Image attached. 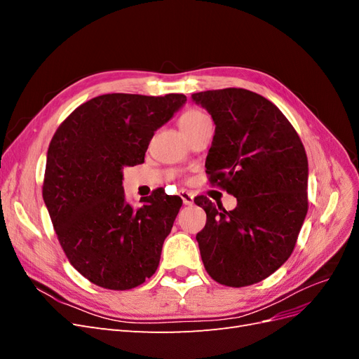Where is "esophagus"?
I'll use <instances>...</instances> for the list:
<instances>
[{
    "label": "esophagus",
    "instance_id": "34e87169",
    "mask_svg": "<svg viewBox=\"0 0 359 359\" xmlns=\"http://www.w3.org/2000/svg\"><path fill=\"white\" fill-rule=\"evenodd\" d=\"M180 196L184 205H193V194L189 191H180Z\"/></svg>",
    "mask_w": 359,
    "mask_h": 359
}]
</instances>
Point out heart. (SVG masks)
Here are the masks:
<instances>
[{
  "instance_id": "1",
  "label": "heart",
  "mask_w": 359,
  "mask_h": 359,
  "mask_svg": "<svg viewBox=\"0 0 359 359\" xmlns=\"http://www.w3.org/2000/svg\"><path fill=\"white\" fill-rule=\"evenodd\" d=\"M180 128L182 130V133L189 136L194 132H198L199 128H202L203 126H208L211 124L210 118L206 114H203L202 111L199 109H189L187 112H184L181 116H180Z\"/></svg>"
}]
</instances>
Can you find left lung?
<instances>
[{
	"instance_id": "obj_1",
	"label": "left lung",
	"mask_w": 359,
	"mask_h": 359,
	"mask_svg": "<svg viewBox=\"0 0 359 359\" xmlns=\"http://www.w3.org/2000/svg\"><path fill=\"white\" fill-rule=\"evenodd\" d=\"M214 119L206 157L210 184L236 198L226 211L206 198L196 235L206 273L217 283L244 287L283 265L295 248L309 210L307 154L297 130L265 97L244 88L194 93Z\"/></svg>"
}]
</instances>
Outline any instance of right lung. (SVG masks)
<instances>
[{"instance_id": "obj_1", "label": "right lung", "mask_w": 359, "mask_h": 359, "mask_svg": "<svg viewBox=\"0 0 359 359\" xmlns=\"http://www.w3.org/2000/svg\"><path fill=\"white\" fill-rule=\"evenodd\" d=\"M186 102L184 94H103L76 107L53 135L43 201L69 262L91 283L127 290L156 273L182 201L157 189L133 210L123 168L144 163L156 130Z\"/></svg>"}]
</instances>
